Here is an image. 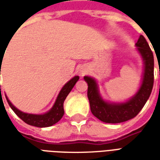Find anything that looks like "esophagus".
I'll use <instances>...</instances> for the list:
<instances>
[{"label":"esophagus","instance_id":"1","mask_svg":"<svg viewBox=\"0 0 160 160\" xmlns=\"http://www.w3.org/2000/svg\"><path fill=\"white\" fill-rule=\"evenodd\" d=\"M84 73H85V72H84V71H82V72H81V74H84Z\"/></svg>","mask_w":160,"mask_h":160}]
</instances>
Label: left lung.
<instances>
[{"label":"left lung","mask_w":160,"mask_h":160,"mask_svg":"<svg viewBox=\"0 0 160 160\" xmlns=\"http://www.w3.org/2000/svg\"><path fill=\"white\" fill-rule=\"evenodd\" d=\"M136 51L143 61V73L141 86L134 96L124 102L104 100L99 93L96 80L91 76H84L88 85L87 97L92 113L94 117L106 123H119L136 117L150 97L153 87L154 59L150 47L144 37L141 35L135 43Z\"/></svg>","instance_id":"1"}]
</instances>
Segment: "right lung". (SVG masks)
I'll return each instance as SVG.
<instances>
[{
	"instance_id": "1",
	"label": "right lung",
	"mask_w": 160,
	"mask_h": 160,
	"mask_svg": "<svg viewBox=\"0 0 160 160\" xmlns=\"http://www.w3.org/2000/svg\"><path fill=\"white\" fill-rule=\"evenodd\" d=\"M1 63H2V60H1ZM0 74H1V68H0ZM80 77L76 75L73 78H72L69 81H68L62 88L60 91L58 96L56 98L55 103L53 104L52 108L47 111L43 114H31V113H26V112H23V111H19V109L13 105V104L10 102L8 99V96L5 94L7 101L8 103L9 106L11 107L12 111H14L18 117H19L21 120H23L26 123L32 125V126H35V127L38 128H45V127H50L54 124H56L57 122H59L62 118L64 115V109H63V103L66 99L67 96L68 95L71 90L73 89L74 85L79 80ZM0 91H1V86H0Z\"/></svg>"
}]
</instances>
